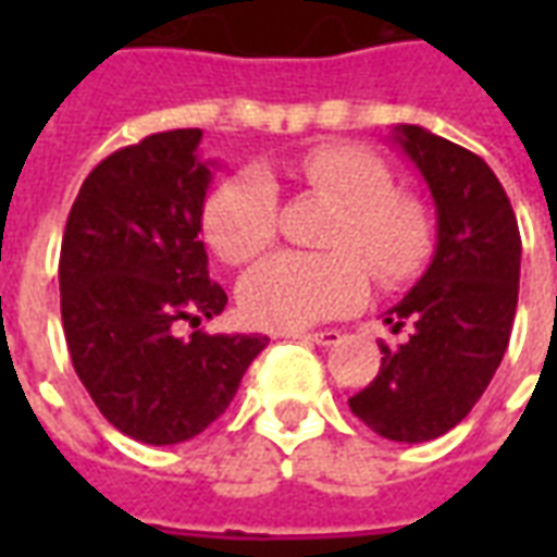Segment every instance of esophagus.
<instances>
[{"mask_svg":"<svg viewBox=\"0 0 557 557\" xmlns=\"http://www.w3.org/2000/svg\"><path fill=\"white\" fill-rule=\"evenodd\" d=\"M295 339H307L315 346H334L339 339V331H315V334H292Z\"/></svg>","mask_w":557,"mask_h":557,"instance_id":"esophagus-1","label":"esophagus"}]
</instances>
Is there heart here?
I'll return each mask as SVG.
<instances>
[{"label":"heart","mask_w":557,"mask_h":557,"mask_svg":"<svg viewBox=\"0 0 557 557\" xmlns=\"http://www.w3.org/2000/svg\"><path fill=\"white\" fill-rule=\"evenodd\" d=\"M295 175L339 208L327 253H277L242 280L244 315L271 331H301L358 310L370 271L382 286L418 277L432 253V218L420 199L394 190L382 160L358 146H319L295 160ZM280 196L262 170H242L208 196L202 232L230 265L253 262L277 242Z\"/></svg>","instance_id":"1"}]
</instances>
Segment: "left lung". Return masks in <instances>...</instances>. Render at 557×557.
<instances>
[{
  "label": "left lung",
  "instance_id": "8db88e82",
  "mask_svg": "<svg viewBox=\"0 0 557 557\" xmlns=\"http://www.w3.org/2000/svg\"><path fill=\"white\" fill-rule=\"evenodd\" d=\"M394 139L430 184L438 244L385 319L394 334L409 325V337L379 343V375L349 409L382 438L418 444L454 430L490 387L513 331L522 238L486 160L418 125H399Z\"/></svg>",
  "mask_w": 557,
  "mask_h": 557
}]
</instances>
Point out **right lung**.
Instances as JSON below:
<instances>
[{
	"mask_svg": "<svg viewBox=\"0 0 557 557\" xmlns=\"http://www.w3.org/2000/svg\"><path fill=\"white\" fill-rule=\"evenodd\" d=\"M199 127H178L103 158L62 235L59 292L74 370L103 418L146 444L187 442L214 423L268 346L259 334L175 331L226 307L199 235L214 166L199 158Z\"/></svg>",
	"mask_w": 557,
	"mask_h": 557,
	"instance_id": "obj_1",
	"label": "right lung"
}]
</instances>
